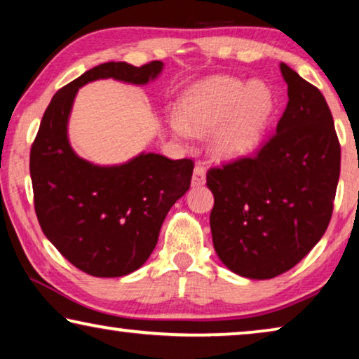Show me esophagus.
Instances as JSON below:
<instances>
[{
	"mask_svg": "<svg viewBox=\"0 0 359 359\" xmlns=\"http://www.w3.org/2000/svg\"><path fill=\"white\" fill-rule=\"evenodd\" d=\"M205 182H206V170L203 165L198 164L194 169V175H191V187H201L205 185Z\"/></svg>",
	"mask_w": 359,
	"mask_h": 359,
	"instance_id": "esophagus-1",
	"label": "esophagus"
}]
</instances>
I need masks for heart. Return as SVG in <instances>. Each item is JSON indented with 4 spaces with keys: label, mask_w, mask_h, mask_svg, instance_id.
<instances>
[{
    "label": "heart",
    "mask_w": 359,
    "mask_h": 359,
    "mask_svg": "<svg viewBox=\"0 0 359 359\" xmlns=\"http://www.w3.org/2000/svg\"><path fill=\"white\" fill-rule=\"evenodd\" d=\"M274 98L263 82L212 77L194 85L180 100V116L169 119L175 137L212 130L211 153L221 161H238L259 148L269 126Z\"/></svg>",
    "instance_id": "obj_1"
}]
</instances>
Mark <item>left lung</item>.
I'll use <instances>...</instances> for the list:
<instances>
[{"label": "left lung", "mask_w": 359, "mask_h": 359, "mask_svg": "<svg viewBox=\"0 0 359 359\" xmlns=\"http://www.w3.org/2000/svg\"><path fill=\"white\" fill-rule=\"evenodd\" d=\"M288 103L255 158L208 170L212 245L235 274L272 279L298 264L329 226L340 145L323 93L280 62Z\"/></svg>", "instance_id": "1"}]
</instances>
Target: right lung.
I'll list each match as a JSON object with an SVG mask.
<instances>
[{
    "label": "right lung",
    "instance_id": "1",
    "mask_svg": "<svg viewBox=\"0 0 359 359\" xmlns=\"http://www.w3.org/2000/svg\"><path fill=\"white\" fill-rule=\"evenodd\" d=\"M161 61L135 67L104 62L61 88L43 114L30 149L35 212L43 233L80 271L122 277L147 263L174 203L190 189L194 161L140 153L122 164L80 158L69 142V117L80 87L114 79L147 85L161 76Z\"/></svg>",
    "mask_w": 359,
    "mask_h": 359
}]
</instances>
